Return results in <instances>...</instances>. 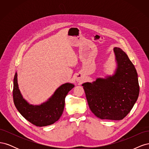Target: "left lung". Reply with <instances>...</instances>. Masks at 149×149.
<instances>
[{
    "mask_svg": "<svg viewBox=\"0 0 149 149\" xmlns=\"http://www.w3.org/2000/svg\"><path fill=\"white\" fill-rule=\"evenodd\" d=\"M116 68L112 75L82 84L90 109L101 119L119 120L131 111L139 94L138 75L123 49L114 48Z\"/></svg>",
    "mask_w": 149,
    "mask_h": 149,
    "instance_id": "1",
    "label": "left lung"
}]
</instances>
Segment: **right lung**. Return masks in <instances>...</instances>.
<instances>
[{"label": "right lung", "instance_id": "obj_1", "mask_svg": "<svg viewBox=\"0 0 149 149\" xmlns=\"http://www.w3.org/2000/svg\"><path fill=\"white\" fill-rule=\"evenodd\" d=\"M74 87L73 84L65 83L58 87L47 101L39 105L30 104L20 93L16 72L13 78V102L18 111L30 123L39 127L49 125L60 118L64 110L66 96Z\"/></svg>", "mask_w": 149, "mask_h": 149}]
</instances>
